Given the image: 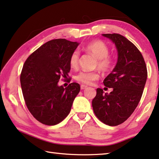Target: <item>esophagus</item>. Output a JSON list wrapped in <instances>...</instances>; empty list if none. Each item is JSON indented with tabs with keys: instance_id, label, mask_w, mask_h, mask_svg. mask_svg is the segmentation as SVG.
I'll use <instances>...</instances> for the list:
<instances>
[{
	"instance_id": "34e87169",
	"label": "esophagus",
	"mask_w": 159,
	"mask_h": 159,
	"mask_svg": "<svg viewBox=\"0 0 159 159\" xmlns=\"http://www.w3.org/2000/svg\"><path fill=\"white\" fill-rule=\"evenodd\" d=\"M87 87H88L87 85H80V89L84 90V89H86Z\"/></svg>"
}]
</instances>
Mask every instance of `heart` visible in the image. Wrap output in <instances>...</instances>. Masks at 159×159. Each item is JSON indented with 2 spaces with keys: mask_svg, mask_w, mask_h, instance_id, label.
I'll return each mask as SVG.
<instances>
[{
  "mask_svg": "<svg viewBox=\"0 0 159 159\" xmlns=\"http://www.w3.org/2000/svg\"><path fill=\"white\" fill-rule=\"evenodd\" d=\"M85 52L90 53L97 59V66L102 71L109 70L112 66L113 59L111 57L108 56L109 48L107 44L100 40H95L87 44L84 47ZM80 52L75 50L70 54L69 64L71 68L75 69L79 66ZM100 76L97 71H85L82 70L75 75V79L77 81L84 84H91L93 81L98 79Z\"/></svg>",
  "mask_w": 159,
  "mask_h": 159,
  "instance_id": "b5f03b06",
  "label": "heart"
}]
</instances>
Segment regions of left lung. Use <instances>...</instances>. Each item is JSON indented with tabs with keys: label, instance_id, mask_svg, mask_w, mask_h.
<instances>
[{
	"label": "left lung",
	"instance_id": "left-lung-1",
	"mask_svg": "<svg viewBox=\"0 0 159 159\" xmlns=\"http://www.w3.org/2000/svg\"><path fill=\"white\" fill-rule=\"evenodd\" d=\"M102 35L115 44L117 62L103 81L112 91L108 94L97 89L92 106L102 122L117 126L127 120L137 107L147 81V69L142 54L129 40L119 34Z\"/></svg>",
	"mask_w": 159,
	"mask_h": 159
}]
</instances>
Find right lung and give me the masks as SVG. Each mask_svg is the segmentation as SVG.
<instances>
[{"label":"right lung","mask_w":159,"mask_h":159,"mask_svg":"<svg viewBox=\"0 0 159 159\" xmlns=\"http://www.w3.org/2000/svg\"><path fill=\"white\" fill-rule=\"evenodd\" d=\"M79 43L65 39L46 42L27 58L20 74L25 103L39 122L55 125L69 114L80 87L71 83L64 88L58 85L60 78L68 76L69 59Z\"/></svg>","instance_id":"right-lung-1"}]
</instances>
